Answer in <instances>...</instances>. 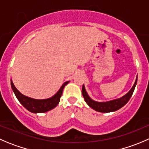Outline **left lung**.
<instances>
[{"label":"left lung","mask_w":149,"mask_h":149,"mask_svg":"<svg viewBox=\"0 0 149 149\" xmlns=\"http://www.w3.org/2000/svg\"><path fill=\"white\" fill-rule=\"evenodd\" d=\"M137 80H138V78H136L134 85L126 95L122 96V97L117 98V99L113 100L106 101V102H97V101L94 100L89 96L88 93L86 92L84 85H83L82 86V95L84 98L85 102L90 108H92L95 111L102 112V113L113 112V111H116L122 108L130 100L134 90H135V86L137 84Z\"/></svg>","instance_id":"8db88e82"}]
</instances>
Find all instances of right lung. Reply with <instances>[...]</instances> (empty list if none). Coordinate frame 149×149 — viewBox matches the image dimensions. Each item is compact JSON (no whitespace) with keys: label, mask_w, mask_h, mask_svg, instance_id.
Masks as SVG:
<instances>
[{"label":"right lung","mask_w":149,"mask_h":149,"mask_svg":"<svg viewBox=\"0 0 149 149\" xmlns=\"http://www.w3.org/2000/svg\"><path fill=\"white\" fill-rule=\"evenodd\" d=\"M69 81H66L62 85L60 89H59L58 92L53 95L52 97L47 99L38 100L33 99V98L25 96L22 95L20 92H19L18 89L15 87L12 80H11V86L14 95L17 97L18 100L19 101L20 103L27 110L32 113H44L50 110L53 109L58 105L60 102V97L63 94V91L65 85H67Z\"/></svg>","instance_id":"1"}]
</instances>
